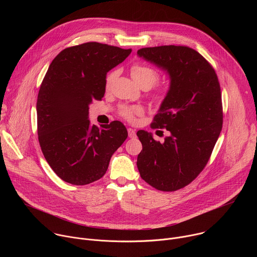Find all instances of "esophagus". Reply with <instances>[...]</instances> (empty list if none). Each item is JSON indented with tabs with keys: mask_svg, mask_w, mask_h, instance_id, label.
Masks as SVG:
<instances>
[{
	"mask_svg": "<svg viewBox=\"0 0 257 257\" xmlns=\"http://www.w3.org/2000/svg\"><path fill=\"white\" fill-rule=\"evenodd\" d=\"M128 136H129L130 138L136 137V132H135V130L132 129V128H128Z\"/></svg>",
	"mask_w": 257,
	"mask_h": 257,
	"instance_id": "esophagus-1",
	"label": "esophagus"
}]
</instances>
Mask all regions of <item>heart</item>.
Instances as JSON below:
<instances>
[{
  "label": "heart",
  "mask_w": 257,
  "mask_h": 257,
  "mask_svg": "<svg viewBox=\"0 0 257 257\" xmlns=\"http://www.w3.org/2000/svg\"><path fill=\"white\" fill-rule=\"evenodd\" d=\"M130 72L134 81L141 87L145 86L150 88L154 86L160 79L159 71L156 68L149 65H145L143 63H134L131 66ZM115 78H116V71H111L109 73H107L104 80V87L106 90L111 88ZM168 92H169V87L167 85H161L154 92L153 98L156 101L161 102L166 98ZM141 113H142V108L140 106L126 105V104H123L120 106V114L128 120H133L135 115H138Z\"/></svg>",
  "instance_id": "1"
}]
</instances>
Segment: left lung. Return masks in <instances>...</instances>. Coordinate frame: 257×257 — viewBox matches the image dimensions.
Instances as JSON below:
<instances>
[{
	"instance_id": "1",
	"label": "left lung",
	"mask_w": 257,
	"mask_h": 257,
	"mask_svg": "<svg viewBox=\"0 0 257 257\" xmlns=\"http://www.w3.org/2000/svg\"><path fill=\"white\" fill-rule=\"evenodd\" d=\"M137 55L170 76L169 92L151 125L170 136L161 143L139 130L137 168L154 188L176 191L190 184L210 158L223 127L221 86L212 66L191 48H143Z\"/></svg>"
}]
</instances>
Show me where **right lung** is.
Returning <instances> with one entry per match:
<instances>
[{
	"label": "right lung",
	"instance_id": "right-lung-1",
	"mask_svg": "<svg viewBox=\"0 0 257 257\" xmlns=\"http://www.w3.org/2000/svg\"><path fill=\"white\" fill-rule=\"evenodd\" d=\"M132 52L95 42L63 50L42 82L36 113L42 152L53 171L73 185L100 179L128 136L120 121L91 126L89 104L103 97L106 73Z\"/></svg>",
	"mask_w": 257,
	"mask_h": 257
}]
</instances>
